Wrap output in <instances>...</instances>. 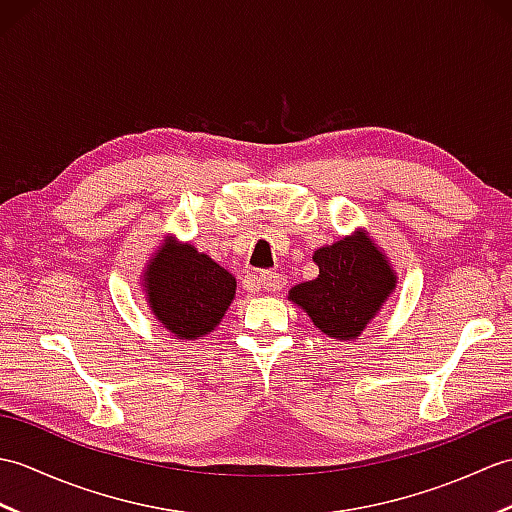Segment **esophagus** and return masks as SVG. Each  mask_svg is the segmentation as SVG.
<instances>
[{
	"label": "esophagus",
	"mask_w": 512,
	"mask_h": 512,
	"mask_svg": "<svg viewBox=\"0 0 512 512\" xmlns=\"http://www.w3.org/2000/svg\"><path fill=\"white\" fill-rule=\"evenodd\" d=\"M286 279L284 275L273 273V270H262V273H255V275H248L246 277V288L248 290H279L284 288Z\"/></svg>",
	"instance_id": "1"
}]
</instances>
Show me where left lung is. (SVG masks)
<instances>
[{
	"label": "left lung",
	"mask_w": 512,
	"mask_h": 512,
	"mask_svg": "<svg viewBox=\"0 0 512 512\" xmlns=\"http://www.w3.org/2000/svg\"><path fill=\"white\" fill-rule=\"evenodd\" d=\"M312 259L319 277L292 288L288 299L308 312L323 334L336 341L356 339L394 292L396 273L361 231L314 250Z\"/></svg>",
	"instance_id": "obj_1"
}]
</instances>
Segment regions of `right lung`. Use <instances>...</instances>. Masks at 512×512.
Listing matches in <instances>:
<instances>
[{"label":"right lung","instance_id":"obj_1","mask_svg":"<svg viewBox=\"0 0 512 512\" xmlns=\"http://www.w3.org/2000/svg\"><path fill=\"white\" fill-rule=\"evenodd\" d=\"M143 281L162 328L187 341L217 328L237 288L235 277L209 255L173 239L149 259Z\"/></svg>","mask_w":512,"mask_h":512}]
</instances>
